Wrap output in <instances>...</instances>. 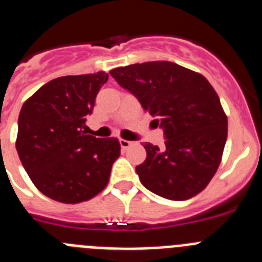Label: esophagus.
I'll list each match as a JSON object with an SVG mask.
<instances>
[{
    "label": "esophagus",
    "instance_id": "obj_1",
    "mask_svg": "<svg viewBox=\"0 0 262 262\" xmlns=\"http://www.w3.org/2000/svg\"><path fill=\"white\" fill-rule=\"evenodd\" d=\"M119 144H120V147L123 148V149H127V148L131 147V145H133L134 143L129 142V140H126V139H120Z\"/></svg>",
    "mask_w": 262,
    "mask_h": 262
}]
</instances>
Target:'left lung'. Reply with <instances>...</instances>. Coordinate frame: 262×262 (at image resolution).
<instances>
[{"label":"left lung","instance_id":"1","mask_svg":"<svg viewBox=\"0 0 262 262\" xmlns=\"http://www.w3.org/2000/svg\"><path fill=\"white\" fill-rule=\"evenodd\" d=\"M118 84L139 99L164 129L165 147L144 143L136 173L148 190L172 201L193 198L216 173L227 140V115L201 73L170 61L111 69Z\"/></svg>","mask_w":262,"mask_h":262}]
</instances>
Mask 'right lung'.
<instances>
[{
    "label": "right lung",
    "instance_id": "add662e5",
    "mask_svg": "<svg viewBox=\"0 0 262 262\" xmlns=\"http://www.w3.org/2000/svg\"><path fill=\"white\" fill-rule=\"evenodd\" d=\"M108 75L64 76L38 89L20 108L15 147L32 184L48 198L75 205L106 187L120 155L117 138L86 135V117Z\"/></svg>",
    "mask_w": 262,
    "mask_h": 262
}]
</instances>
